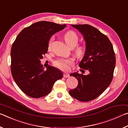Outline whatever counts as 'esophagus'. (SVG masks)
Returning a JSON list of instances; mask_svg holds the SVG:
<instances>
[{"label": "esophagus", "mask_w": 128, "mask_h": 128, "mask_svg": "<svg viewBox=\"0 0 128 128\" xmlns=\"http://www.w3.org/2000/svg\"><path fill=\"white\" fill-rule=\"evenodd\" d=\"M63 76H64V78H68V77H69V74H68V73H64Z\"/></svg>", "instance_id": "esophagus-1"}]
</instances>
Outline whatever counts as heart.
Segmentation results:
<instances>
[{
  "mask_svg": "<svg viewBox=\"0 0 128 128\" xmlns=\"http://www.w3.org/2000/svg\"><path fill=\"white\" fill-rule=\"evenodd\" d=\"M64 39L66 44L69 47H74L76 46L78 42V37L76 33L73 31H68L66 32L64 35ZM54 38L52 36L50 39L48 47V48H51L52 43L54 41ZM86 50L85 47L81 45H78L74 50L75 55L78 58H81L85 55ZM74 63V60L72 58H60L54 62V64L55 66L57 67L62 70L66 71L69 70L70 66H72Z\"/></svg>",
  "mask_w": 128,
  "mask_h": 128,
  "instance_id": "heart-1",
  "label": "heart"
}]
</instances>
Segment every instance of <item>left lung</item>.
<instances>
[{"label": "left lung", "mask_w": 128, "mask_h": 128, "mask_svg": "<svg viewBox=\"0 0 128 128\" xmlns=\"http://www.w3.org/2000/svg\"><path fill=\"white\" fill-rule=\"evenodd\" d=\"M72 26L81 32L85 40L86 52L79 66L89 71V74H70L76 78L78 84L69 93L80 101L88 102L98 97L111 84L116 64L115 54L109 39L96 28L88 24Z\"/></svg>", "instance_id": "left-lung-1"}]
</instances>
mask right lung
<instances>
[{"label":"right lung","mask_w":128,"mask_h":128,"mask_svg":"<svg viewBox=\"0 0 128 128\" xmlns=\"http://www.w3.org/2000/svg\"><path fill=\"white\" fill-rule=\"evenodd\" d=\"M66 26L39 21L24 28L13 43L11 73L17 86L28 96L39 98L48 95L54 83L63 77L62 71L54 66H49L45 70L40 60L47 52L52 36Z\"/></svg>","instance_id":"obj_1"}]
</instances>
